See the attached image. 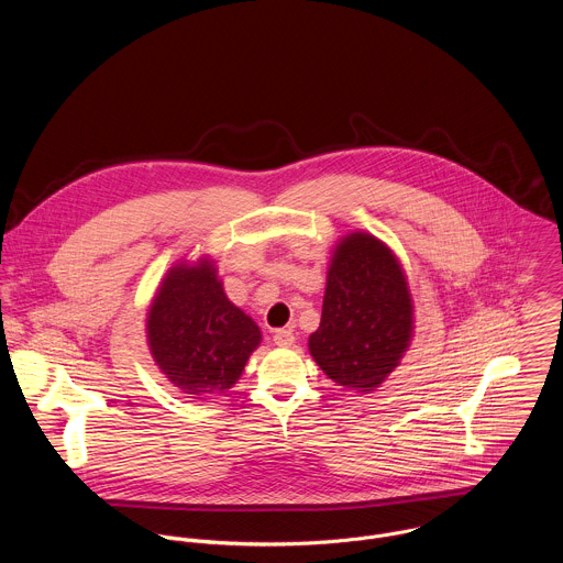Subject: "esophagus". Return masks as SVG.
<instances>
[{"label": "esophagus", "mask_w": 563, "mask_h": 563, "mask_svg": "<svg viewBox=\"0 0 563 563\" xmlns=\"http://www.w3.org/2000/svg\"><path fill=\"white\" fill-rule=\"evenodd\" d=\"M294 341H296V336H294L291 330H276V332H274V343H276L278 347H291Z\"/></svg>", "instance_id": "1"}]
</instances>
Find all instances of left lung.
<instances>
[{
  "mask_svg": "<svg viewBox=\"0 0 563 563\" xmlns=\"http://www.w3.org/2000/svg\"><path fill=\"white\" fill-rule=\"evenodd\" d=\"M415 305L391 250L365 231L339 240L328 269L323 316L309 354L334 383L372 391L410 347Z\"/></svg>",
  "mask_w": 563,
  "mask_h": 563,
  "instance_id": "obj_1",
  "label": "left lung"
}]
</instances>
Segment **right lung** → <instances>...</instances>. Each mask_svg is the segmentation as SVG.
<instances>
[{
    "instance_id": "obj_1",
    "label": "right lung",
    "mask_w": 563,
    "mask_h": 563,
    "mask_svg": "<svg viewBox=\"0 0 563 563\" xmlns=\"http://www.w3.org/2000/svg\"><path fill=\"white\" fill-rule=\"evenodd\" d=\"M261 339V328L227 298L209 258L174 265L146 316L155 365L191 398L233 387Z\"/></svg>"
}]
</instances>
